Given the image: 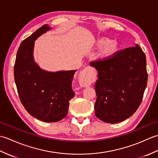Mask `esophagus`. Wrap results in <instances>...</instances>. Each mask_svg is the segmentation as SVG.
<instances>
[{
    "instance_id": "1",
    "label": "esophagus",
    "mask_w": 158,
    "mask_h": 158,
    "mask_svg": "<svg viewBox=\"0 0 158 158\" xmlns=\"http://www.w3.org/2000/svg\"><path fill=\"white\" fill-rule=\"evenodd\" d=\"M93 75L87 69H84L80 74L79 85L81 87H88L93 81Z\"/></svg>"
}]
</instances>
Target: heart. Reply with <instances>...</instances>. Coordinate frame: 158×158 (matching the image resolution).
I'll return each instance as SVG.
<instances>
[{"instance_id":"heart-1","label":"heart","mask_w":158,"mask_h":158,"mask_svg":"<svg viewBox=\"0 0 158 158\" xmlns=\"http://www.w3.org/2000/svg\"><path fill=\"white\" fill-rule=\"evenodd\" d=\"M96 46L98 48H102L99 54V58L102 60H106L115 54L118 51L119 46L115 41L106 37H100L96 40Z\"/></svg>"}]
</instances>
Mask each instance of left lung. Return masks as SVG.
I'll return each instance as SVG.
<instances>
[{
    "mask_svg": "<svg viewBox=\"0 0 158 158\" xmlns=\"http://www.w3.org/2000/svg\"><path fill=\"white\" fill-rule=\"evenodd\" d=\"M90 65L98 71L96 116L110 123L132 116L141 103L148 79L146 56L140 46L119 50L111 58L98 59Z\"/></svg>",
    "mask_w": 158,
    "mask_h": 158,
    "instance_id": "obj_1",
    "label": "left lung"
}]
</instances>
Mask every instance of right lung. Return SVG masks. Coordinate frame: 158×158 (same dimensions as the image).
Listing matches in <instances>:
<instances>
[{"mask_svg": "<svg viewBox=\"0 0 158 158\" xmlns=\"http://www.w3.org/2000/svg\"><path fill=\"white\" fill-rule=\"evenodd\" d=\"M50 29L43 25L21 43L14 64V79L25 109L43 122H56L66 116L69 101L75 96L71 84L77 70L48 72L35 62V41Z\"/></svg>", "mask_w": 158, "mask_h": 158, "instance_id": "add662e5", "label": "right lung"}]
</instances>
